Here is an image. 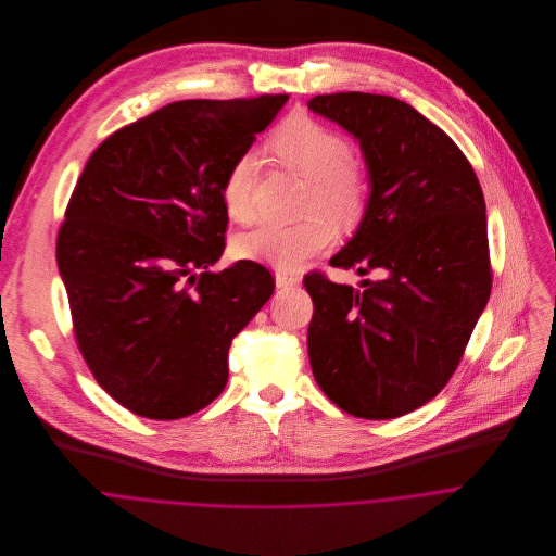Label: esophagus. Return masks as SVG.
I'll return each mask as SVG.
<instances>
[{"mask_svg": "<svg viewBox=\"0 0 556 556\" xmlns=\"http://www.w3.org/2000/svg\"><path fill=\"white\" fill-rule=\"evenodd\" d=\"M298 285H300V276L298 274H291V271H285V269L276 271V287L278 289H293Z\"/></svg>", "mask_w": 556, "mask_h": 556, "instance_id": "esophagus-1", "label": "esophagus"}]
</instances>
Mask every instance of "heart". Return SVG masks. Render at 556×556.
<instances>
[{"mask_svg": "<svg viewBox=\"0 0 556 556\" xmlns=\"http://www.w3.org/2000/svg\"><path fill=\"white\" fill-rule=\"evenodd\" d=\"M265 152L282 168L308 179L302 212L311 216L295 225H261L236 241V252L285 271L298 269L333 245L330 217L340 227L362 220L370 199V175L351 156V143L338 130L302 113L289 115L269 132ZM254 184L256 159L241 154L220 184L225 210L238 223H250L254 216Z\"/></svg>", "mask_w": 556, "mask_h": 556, "instance_id": "b5f03b06", "label": "heart"}]
</instances>
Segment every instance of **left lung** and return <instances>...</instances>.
I'll list each match as a JSON object with an SVG mask.
<instances>
[{
	"mask_svg": "<svg viewBox=\"0 0 556 556\" xmlns=\"http://www.w3.org/2000/svg\"><path fill=\"white\" fill-rule=\"evenodd\" d=\"M308 109L359 141L372 186L357 233L329 263L379 271L362 289L304 276L313 375L342 410L394 419L447 386L488 304L483 192L463 150L394 96L323 93Z\"/></svg>",
	"mask_w": 556,
	"mask_h": 556,
	"instance_id": "8db88e82",
	"label": "left lung"
}]
</instances>
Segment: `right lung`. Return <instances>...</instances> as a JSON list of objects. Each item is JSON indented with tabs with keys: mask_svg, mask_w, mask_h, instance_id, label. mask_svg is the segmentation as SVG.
Segmentation results:
<instances>
[{
	"mask_svg": "<svg viewBox=\"0 0 556 556\" xmlns=\"http://www.w3.org/2000/svg\"><path fill=\"white\" fill-rule=\"evenodd\" d=\"M287 93L181 100L106 137L58 233L73 331L98 386L135 415L179 419L220 396L229 346L271 298L267 267L225 250L223 177Z\"/></svg>",
	"mask_w": 556,
	"mask_h": 556,
	"instance_id": "add662e5",
	"label": "right lung"
}]
</instances>
